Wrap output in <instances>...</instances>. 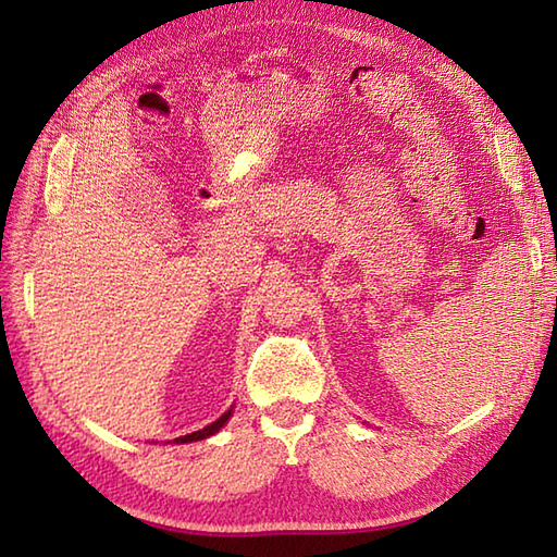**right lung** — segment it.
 <instances>
[{
    "instance_id": "obj_1",
    "label": "right lung",
    "mask_w": 557,
    "mask_h": 557,
    "mask_svg": "<svg viewBox=\"0 0 557 557\" xmlns=\"http://www.w3.org/2000/svg\"><path fill=\"white\" fill-rule=\"evenodd\" d=\"M230 417H232V409L224 411L218 421H212L210 425H206V429H200V431H194V433H188V435L176 437V443H194V441H203V437L215 435V433L222 429V425L230 421Z\"/></svg>"
}]
</instances>
